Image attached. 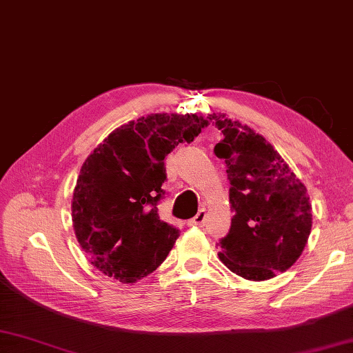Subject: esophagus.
I'll list each match as a JSON object with an SVG mask.
<instances>
[{"label": "esophagus", "mask_w": 353, "mask_h": 353, "mask_svg": "<svg viewBox=\"0 0 353 353\" xmlns=\"http://www.w3.org/2000/svg\"><path fill=\"white\" fill-rule=\"evenodd\" d=\"M205 223H206V212L203 211V209H201V211H199V214L194 216V219H191L188 221L190 226H197V228H203Z\"/></svg>", "instance_id": "obj_1"}]
</instances>
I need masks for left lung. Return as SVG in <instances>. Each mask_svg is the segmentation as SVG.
Masks as SVG:
<instances>
[{"label":"left lung","instance_id":"left-lung-1","mask_svg":"<svg viewBox=\"0 0 353 353\" xmlns=\"http://www.w3.org/2000/svg\"><path fill=\"white\" fill-rule=\"evenodd\" d=\"M223 134L214 153L226 163L234 212L219 256L230 272L265 281L301 256L312 226L305 185L270 142L224 114L208 115Z\"/></svg>","mask_w":353,"mask_h":353}]
</instances>
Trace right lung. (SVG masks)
<instances>
[{"instance_id":"add662e5","label":"right lung","mask_w":353,"mask_h":353,"mask_svg":"<svg viewBox=\"0 0 353 353\" xmlns=\"http://www.w3.org/2000/svg\"><path fill=\"white\" fill-rule=\"evenodd\" d=\"M197 115L153 114L112 132L85 161L72 196V223L91 264L119 282L153 273L181 235L157 205L163 159L208 125Z\"/></svg>"}]
</instances>
